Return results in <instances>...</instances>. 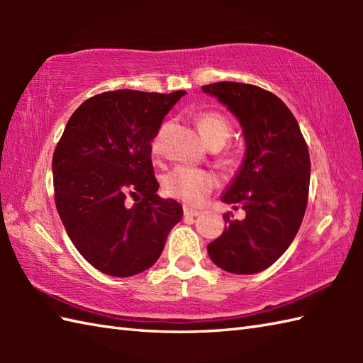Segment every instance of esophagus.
<instances>
[{"instance_id":"1","label":"esophagus","mask_w":363,"mask_h":363,"mask_svg":"<svg viewBox=\"0 0 363 363\" xmlns=\"http://www.w3.org/2000/svg\"><path fill=\"white\" fill-rule=\"evenodd\" d=\"M199 213H201V212H199V211L190 209V207H184V215H186L187 218H194V217H198Z\"/></svg>"}]
</instances>
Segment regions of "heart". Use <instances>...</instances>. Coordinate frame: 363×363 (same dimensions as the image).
<instances>
[{
  "label": "heart",
  "mask_w": 363,
  "mask_h": 363,
  "mask_svg": "<svg viewBox=\"0 0 363 363\" xmlns=\"http://www.w3.org/2000/svg\"><path fill=\"white\" fill-rule=\"evenodd\" d=\"M199 134H201L206 145L211 148H220L228 142V138L233 133L229 120L225 115L215 111L201 112L196 117ZM165 130V125L159 129L156 137L151 142L152 152H157L160 148V138ZM165 194L173 196L187 206H199L206 196L211 194L213 187L217 186V176L209 169L191 168L179 165L164 176L162 179Z\"/></svg>",
  "instance_id": "obj_1"
}]
</instances>
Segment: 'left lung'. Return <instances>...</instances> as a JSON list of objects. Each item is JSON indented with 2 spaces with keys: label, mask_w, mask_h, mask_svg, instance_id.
Instances as JSON below:
<instances>
[{
  "label": "left lung",
  "mask_w": 363,
  "mask_h": 363,
  "mask_svg": "<svg viewBox=\"0 0 363 363\" xmlns=\"http://www.w3.org/2000/svg\"><path fill=\"white\" fill-rule=\"evenodd\" d=\"M240 121L246 142L242 168L221 201L245 211L225 213L223 234L207 245L212 262L234 274H254L287 251L309 199L311 157L296 118L282 99L242 82L201 87Z\"/></svg>",
  "instance_id": "obj_1"
}]
</instances>
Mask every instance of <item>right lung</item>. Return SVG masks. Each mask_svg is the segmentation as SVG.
<instances>
[{"mask_svg":"<svg viewBox=\"0 0 363 363\" xmlns=\"http://www.w3.org/2000/svg\"><path fill=\"white\" fill-rule=\"evenodd\" d=\"M184 95L113 90L91 96L54 150L59 217L76 250L104 274L128 277L152 267L182 218L179 203L157 195L151 140Z\"/></svg>","mask_w":363,"mask_h":363,"instance_id":"1","label":"right lung"}]
</instances>
